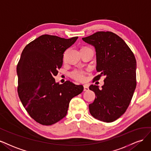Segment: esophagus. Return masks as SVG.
Segmentation results:
<instances>
[{"instance_id": "34e87169", "label": "esophagus", "mask_w": 151, "mask_h": 151, "mask_svg": "<svg viewBox=\"0 0 151 151\" xmlns=\"http://www.w3.org/2000/svg\"><path fill=\"white\" fill-rule=\"evenodd\" d=\"M83 86H84V89H83V90H84V91H88L89 88H88V85H83Z\"/></svg>"}]
</instances>
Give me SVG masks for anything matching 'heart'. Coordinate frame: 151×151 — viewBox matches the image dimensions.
I'll list each match as a JSON object with an SVG mask.
<instances>
[{"mask_svg": "<svg viewBox=\"0 0 151 151\" xmlns=\"http://www.w3.org/2000/svg\"><path fill=\"white\" fill-rule=\"evenodd\" d=\"M73 78L80 81H83L85 80V73L82 70H76L71 73Z\"/></svg>", "mask_w": 151, "mask_h": 151, "instance_id": "obj_1", "label": "heart"}]
</instances>
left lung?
Here are the masks:
<instances>
[{"mask_svg": "<svg viewBox=\"0 0 151 151\" xmlns=\"http://www.w3.org/2000/svg\"><path fill=\"white\" fill-rule=\"evenodd\" d=\"M82 40L95 49L96 70L100 74L94 80L105 76L101 89L95 85L89 86L96 96L89 105L90 113L99 120L111 122L125 113L136 88L134 55L122 39L114 32L99 31Z\"/></svg>", "mask_w": 151, "mask_h": 151, "instance_id": "left-lung-1", "label": "left lung"}]
</instances>
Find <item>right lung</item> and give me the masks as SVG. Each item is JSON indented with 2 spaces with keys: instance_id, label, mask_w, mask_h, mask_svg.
<instances>
[{
  "instance_id": "obj_1",
  "label": "right lung",
  "mask_w": 151,
  "mask_h": 151,
  "mask_svg": "<svg viewBox=\"0 0 151 151\" xmlns=\"http://www.w3.org/2000/svg\"><path fill=\"white\" fill-rule=\"evenodd\" d=\"M78 37L42 35L21 53L17 66L19 97L27 113L42 125H51L64 118L70 100L83 90V85L70 81L60 84L54 78L63 54Z\"/></svg>"
}]
</instances>
